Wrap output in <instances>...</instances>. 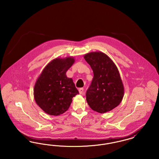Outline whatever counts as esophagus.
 <instances>
[{
    "mask_svg": "<svg viewBox=\"0 0 159 159\" xmlns=\"http://www.w3.org/2000/svg\"><path fill=\"white\" fill-rule=\"evenodd\" d=\"M79 93H80V94L82 95L83 93V92H84V89H83V88H80V89H79Z\"/></svg>",
    "mask_w": 159,
    "mask_h": 159,
    "instance_id": "34e87169",
    "label": "esophagus"
}]
</instances>
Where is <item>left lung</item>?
<instances>
[{"label":"left lung","instance_id":"8db88e82","mask_svg":"<svg viewBox=\"0 0 159 159\" xmlns=\"http://www.w3.org/2000/svg\"><path fill=\"white\" fill-rule=\"evenodd\" d=\"M83 57L93 73L86 94L88 105L99 113L112 110L120 104L125 92L118 68L107 55L100 51L86 53Z\"/></svg>","mask_w":159,"mask_h":159}]
</instances>
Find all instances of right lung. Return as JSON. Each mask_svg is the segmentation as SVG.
Listing matches in <instances>:
<instances>
[{
  "label": "right lung",
  "instance_id": "obj_1",
  "mask_svg": "<svg viewBox=\"0 0 159 159\" xmlns=\"http://www.w3.org/2000/svg\"><path fill=\"white\" fill-rule=\"evenodd\" d=\"M75 61L73 57L57 58L43 68L34 84L33 95L38 106L46 114L59 116L65 113L79 91L66 72Z\"/></svg>",
  "mask_w": 159,
  "mask_h": 159
}]
</instances>
